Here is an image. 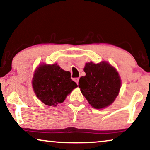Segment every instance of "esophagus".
<instances>
[{
	"label": "esophagus",
	"instance_id": "obj_1",
	"mask_svg": "<svg viewBox=\"0 0 150 150\" xmlns=\"http://www.w3.org/2000/svg\"><path fill=\"white\" fill-rule=\"evenodd\" d=\"M79 78H76V79H74V81L77 84H79Z\"/></svg>",
	"mask_w": 150,
	"mask_h": 150
}]
</instances>
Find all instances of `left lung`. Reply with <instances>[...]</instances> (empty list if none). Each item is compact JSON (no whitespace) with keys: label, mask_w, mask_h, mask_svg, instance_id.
<instances>
[{"label":"left lung","mask_w":150,"mask_h":150,"mask_svg":"<svg viewBox=\"0 0 150 150\" xmlns=\"http://www.w3.org/2000/svg\"><path fill=\"white\" fill-rule=\"evenodd\" d=\"M85 76L81 77L79 87L92 107L100 109L115 101L121 88V79L116 69L106 61L87 63Z\"/></svg>","instance_id":"1"}]
</instances>
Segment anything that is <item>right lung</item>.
Wrapping results in <instances>:
<instances>
[{"label": "right lung", "mask_w": 150, "mask_h": 150, "mask_svg": "<svg viewBox=\"0 0 150 150\" xmlns=\"http://www.w3.org/2000/svg\"><path fill=\"white\" fill-rule=\"evenodd\" d=\"M32 85L37 97L46 105L56 106L62 103L77 84L69 71H64L57 63L42 64L35 71Z\"/></svg>", "instance_id": "right-lung-1"}]
</instances>
